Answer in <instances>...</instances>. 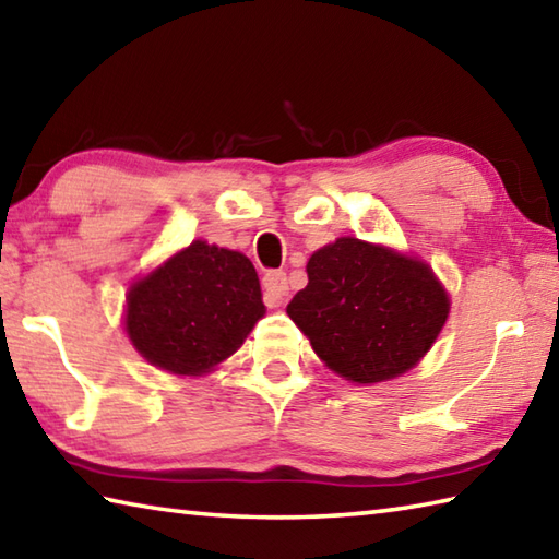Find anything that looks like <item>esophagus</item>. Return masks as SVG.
Instances as JSON below:
<instances>
[{
    "mask_svg": "<svg viewBox=\"0 0 559 559\" xmlns=\"http://www.w3.org/2000/svg\"><path fill=\"white\" fill-rule=\"evenodd\" d=\"M261 286H264V300L269 308H278L283 302V295L288 293V276L283 271H269L264 281H261Z\"/></svg>",
    "mask_w": 559,
    "mask_h": 559,
    "instance_id": "1",
    "label": "esophagus"
}]
</instances>
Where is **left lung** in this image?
Here are the masks:
<instances>
[{"label": "left lung", "mask_w": 559, "mask_h": 559, "mask_svg": "<svg viewBox=\"0 0 559 559\" xmlns=\"http://www.w3.org/2000/svg\"><path fill=\"white\" fill-rule=\"evenodd\" d=\"M448 310V293L426 261L338 237L310 257L308 286L286 312L334 373L368 385L417 366Z\"/></svg>", "instance_id": "left-lung-1"}]
</instances>
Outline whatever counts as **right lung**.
I'll use <instances>...</instances> for the list:
<instances>
[{
  "mask_svg": "<svg viewBox=\"0 0 559 559\" xmlns=\"http://www.w3.org/2000/svg\"><path fill=\"white\" fill-rule=\"evenodd\" d=\"M126 302L130 342L174 376L211 373L266 312L251 261L203 239L135 281Z\"/></svg>",
  "mask_w": 559,
  "mask_h": 559,
  "instance_id": "obj_1",
  "label": "right lung"
}]
</instances>
